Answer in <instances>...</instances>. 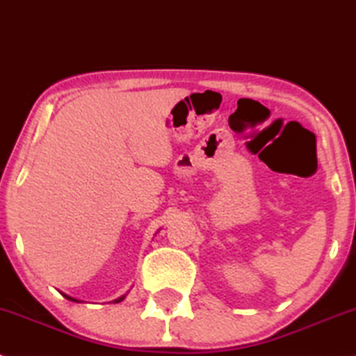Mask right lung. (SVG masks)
I'll return each mask as SVG.
<instances>
[{
	"instance_id": "1",
	"label": "right lung",
	"mask_w": 356,
	"mask_h": 356,
	"mask_svg": "<svg viewBox=\"0 0 356 356\" xmlns=\"http://www.w3.org/2000/svg\"><path fill=\"white\" fill-rule=\"evenodd\" d=\"M64 295V293H63ZM64 297H66L67 298V300H71V302H79V300H76V298H72V297H70V295H64ZM124 297H126V295H122V297H119L118 298V300H114L115 303H118V302H122L124 300Z\"/></svg>"
}]
</instances>
